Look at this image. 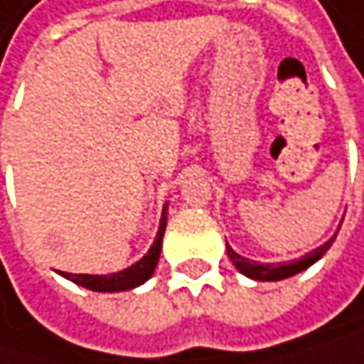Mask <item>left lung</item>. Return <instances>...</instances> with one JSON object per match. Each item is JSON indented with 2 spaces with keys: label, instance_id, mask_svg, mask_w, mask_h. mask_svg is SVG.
Instances as JSON below:
<instances>
[{
  "label": "left lung",
  "instance_id": "8db88e82",
  "mask_svg": "<svg viewBox=\"0 0 364 364\" xmlns=\"http://www.w3.org/2000/svg\"><path fill=\"white\" fill-rule=\"evenodd\" d=\"M334 239H336V236H332V239H330L326 245H321V247L313 250L311 254L301 256L299 260H293V262H280V264H271V262L260 264V262H254V260H250V258L239 256V254H236L230 245H225V250H228V258L232 260V264H234L236 269H239L243 276L254 278V280H262V282H276V280L291 278V276L299 274V271L308 269L313 262H317V260H319V258H321V256L332 247Z\"/></svg>",
  "mask_w": 364,
  "mask_h": 364
}]
</instances>
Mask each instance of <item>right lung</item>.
I'll use <instances>...</instances> for the list:
<instances>
[{"mask_svg": "<svg viewBox=\"0 0 364 364\" xmlns=\"http://www.w3.org/2000/svg\"><path fill=\"white\" fill-rule=\"evenodd\" d=\"M165 228H167V206L162 210V219H160V228H158V234H156V241L151 245V250L136 262L132 264L130 269H123L119 274H110V276H88V274H60L88 289V291H100V293H119V291H128V289H134L139 284H143L145 280L151 278L154 269L158 264V258H160V250H162V234H165Z\"/></svg>", "mask_w": 364, "mask_h": 364, "instance_id": "obj_1", "label": "right lung"}]
</instances>
